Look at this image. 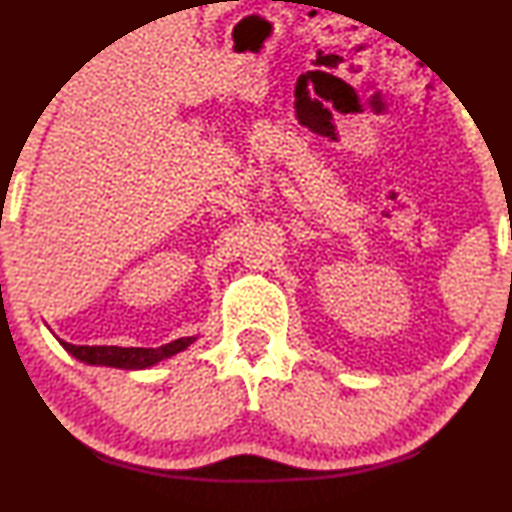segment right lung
<instances>
[{
  "label": "right lung",
  "mask_w": 512,
  "mask_h": 512,
  "mask_svg": "<svg viewBox=\"0 0 512 512\" xmlns=\"http://www.w3.org/2000/svg\"><path fill=\"white\" fill-rule=\"evenodd\" d=\"M198 340V335L191 338H179L167 342L163 347H114V345H72V342L60 340V345L74 356L76 361L88 363V366H109V368H121V370H144L158 366L160 361L172 359L174 354L184 352L186 347H191Z\"/></svg>",
  "instance_id": "add662e5"
}]
</instances>
